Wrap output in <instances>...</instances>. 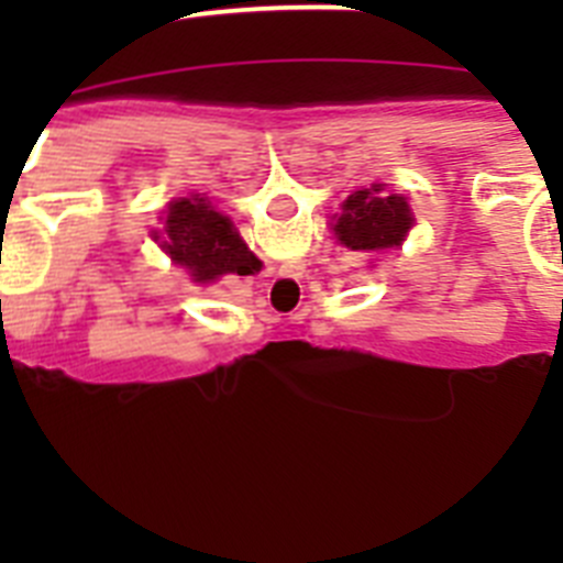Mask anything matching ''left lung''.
<instances>
[{"label": "left lung", "mask_w": 563, "mask_h": 563, "mask_svg": "<svg viewBox=\"0 0 563 563\" xmlns=\"http://www.w3.org/2000/svg\"><path fill=\"white\" fill-rule=\"evenodd\" d=\"M415 225V213L400 194H389L383 183L352 191L335 217V239L341 245L357 253H386L400 247L409 228Z\"/></svg>", "instance_id": "left-lung-1"}]
</instances>
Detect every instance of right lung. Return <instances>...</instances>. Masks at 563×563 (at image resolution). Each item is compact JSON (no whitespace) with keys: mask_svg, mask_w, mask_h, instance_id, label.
<instances>
[{"mask_svg":"<svg viewBox=\"0 0 563 563\" xmlns=\"http://www.w3.org/2000/svg\"><path fill=\"white\" fill-rule=\"evenodd\" d=\"M154 239L197 285L262 271V262L247 251L233 222L200 194L168 202L163 236L154 231Z\"/></svg>","mask_w":563,"mask_h":563,"instance_id":"1","label":"right lung"}]
</instances>
